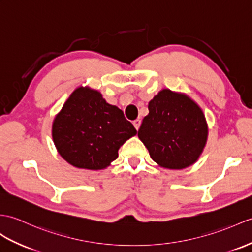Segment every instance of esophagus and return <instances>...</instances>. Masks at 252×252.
<instances>
[{
	"label": "esophagus",
	"mask_w": 252,
	"mask_h": 252,
	"mask_svg": "<svg viewBox=\"0 0 252 252\" xmlns=\"http://www.w3.org/2000/svg\"><path fill=\"white\" fill-rule=\"evenodd\" d=\"M133 125H134V126H135L136 130H138L139 126H140V120H139V119L134 120V121H133Z\"/></svg>",
	"instance_id": "obj_1"
}]
</instances>
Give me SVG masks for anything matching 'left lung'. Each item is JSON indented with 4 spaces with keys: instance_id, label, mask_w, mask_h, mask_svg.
Masks as SVG:
<instances>
[{
    "instance_id": "left-lung-1",
    "label": "left lung",
    "mask_w": 252,
    "mask_h": 252,
    "mask_svg": "<svg viewBox=\"0 0 252 252\" xmlns=\"http://www.w3.org/2000/svg\"><path fill=\"white\" fill-rule=\"evenodd\" d=\"M148 109L138 137L151 159L171 169L193 164L205 147L208 133L198 105L185 94L164 89L151 99Z\"/></svg>"
}]
</instances>
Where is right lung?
I'll use <instances>...</instances> for the list:
<instances>
[{"label": "right lung", "mask_w": 252, "mask_h": 252, "mask_svg": "<svg viewBox=\"0 0 252 252\" xmlns=\"http://www.w3.org/2000/svg\"><path fill=\"white\" fill-rule=\"evenodd\" d=\"M136 134L124 112L109 105L98 91L76 89L52 125V137L64 160L78 168L102 169Z\"/></svg>", "instance_id": "right-lung-1"}]
</instances>
